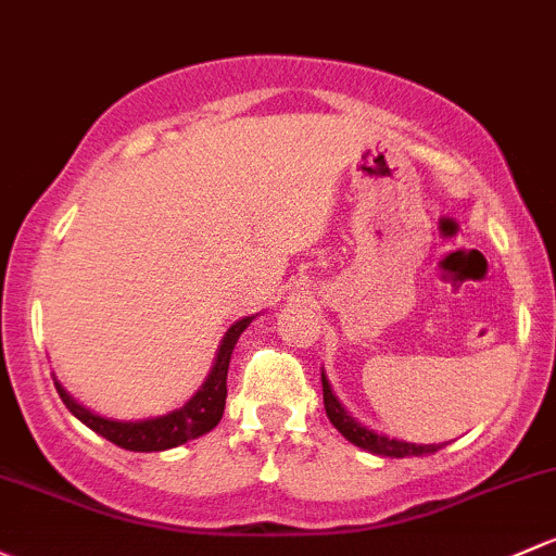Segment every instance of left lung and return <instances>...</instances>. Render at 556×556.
<instances>
[{"instance_id": "8db88e82", "label": "left lung", "mask_w": 556, "mask_h": 556, "mask_svg": "<svg viewBox=\"0 0 556 556\" xmlns=\"http://www.w3.org/2000/svg\"><path fill=\"white\" fill-rule=\"evenodd\" d=\"M323 396H325V413L330 418V424L346 437L349 442L356 447L367 450V453L383 455V458H407V455H429L437 453L440 445H416V442H402L394 440V437L378 434V431L367 429V426L356 424V420L343 410V405L338 402V396L332 394L330 381H327L325 370H323Z\"/></svg>"}]
</instances>
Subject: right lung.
Here are the masks:
<instances>
[{
  "mask_svg": "<svg viewBox=\"0 0 556 556\" xmlns=\"http://www.w3.org/2000/svg\"><path fill=\"white\" fill-rule=\"evenodd\" d=\"M253 319L255 317H242L239 323H233L229 327V332H226L224 341H220L218 354H215L213 370H210L207 381L202 383V389L197 391L184 407L167 413V416L146 420H111L87 410V407H81L58 381L55 389L58 394H61L63 405H66L81 424L90 426L96 434L106 437V440L114 442L116 447L132 450V453H160V450L178 447L184 445V442L207 434L210 429L218 426L226 407V376H229L231 352L233 346H237L239 336L248 330V325L253 323Z\"/></svg>",
  "mask_w": 556,
  "mask_h": 556,
  "instance_id": "1",
  "label": "right lung"
}]
</instances>
